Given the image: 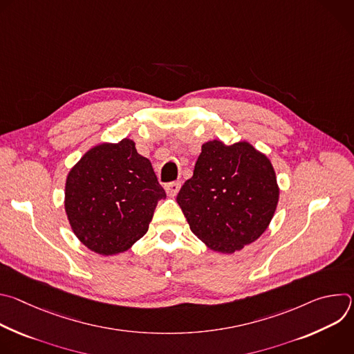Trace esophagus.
<instances>
[{
    "mask_svg": "<svg viewBox=\"0 0 354 354\" xmlns=\"http://www.w3.org/2000/svg\"><path fill=\"white\" fill-rule=\"evenodd\" d=\"M180 186H182V183H180L179 180H176V182H171V183L165 185V190H167L168 196H176V193L179 192Z\"/></svg>",
    "mask_w": 354,
    "mask_h": 354,
    "instance_id": "1",
    "label": "esophagus"
}]
</instances>
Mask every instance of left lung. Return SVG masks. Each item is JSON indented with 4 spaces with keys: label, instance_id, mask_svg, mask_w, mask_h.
I'll use <instances>...</instances> for the list:
<instances>
[{
    "label": "left lung",
    "instance_id": "8db88e82",
    "mask_svg": "<svg viewBox=\"0 0 354 354\" xmlns=\"http://www.w3.org/2000/svg\"><path fill=\"white\" fill-rule=\"evenodd\" d=\"M192 232L210 249L234 254L268 228L279 201L269 158L249 142L201 145L193 176L176 197Z\"/></svg>",
    "mask_w": 354,
    "mask_h": 354
}]
</instances>
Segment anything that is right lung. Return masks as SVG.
Listing matches in <instances>:
<instances>
[{"label": "right lung", "mask_w": 354, "mask_h": 354, "mask_svg": "<svg viewBox=\"0 0 354 354\" xmlns=\"http://www.w3.org/2000/svg\"><path fill=\"white\" fill-rule=\"evenodd\" d=\"M167 193L134 141L91 148L66 182V213L77 238L99 255L127 250L147 231Z\"/></svg>", "instance_id": "right-lung-1"}]
</instances>
